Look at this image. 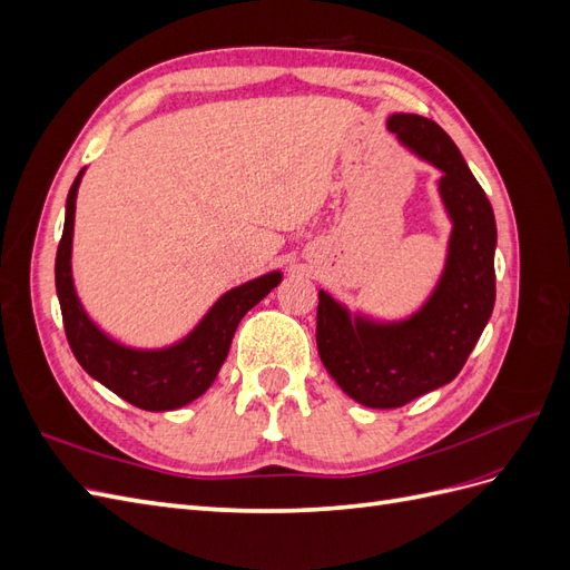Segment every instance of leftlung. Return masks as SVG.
Segmentation results:
<instances>
[{"instance_id":"left-lung-1","label":"left lung","mask_w":570,"mask_h":570,"mask_svg":"<svg viewBox=\"0 0 570 570\" xmlns=\"http://www.w3.org/2000/svg\"><path fill=\"white\" fill-rule=\"evenodd\" d=\"M387 130L442 170L438 189L452 233L435 289L402 321L352 314L318 289L316 344L323 366L354 402L371 409L404 406L452 383L494 308L497 223L485 189L435 120L392 114Z\"/></svg>"}]
</instances>
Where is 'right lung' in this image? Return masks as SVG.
<instances>
[{
  "instance_id": "obj_1",
  "label": "right lung",
  "mask_w": 570,
  "mask_h": 570,
  "mask_svg": "<svg viewBox=\"0 0 570 570\" xmlns=\"http://www.w3.org/2000/svg\"><path fill=\"white\" fill-rule=\"evenodd\" d=\"M85 168L68 189L63 235L57 249V295L68 344L78 364L97 383L109 387L120 400L145 411H174L195 402L212 387L230 352L239 321L283 281L281 271L237 285L220 295L204 318L183 340L159 350H135L120 344L88 316L73 283V223L76 197Z\"/></svg>"
}]
</instances>
